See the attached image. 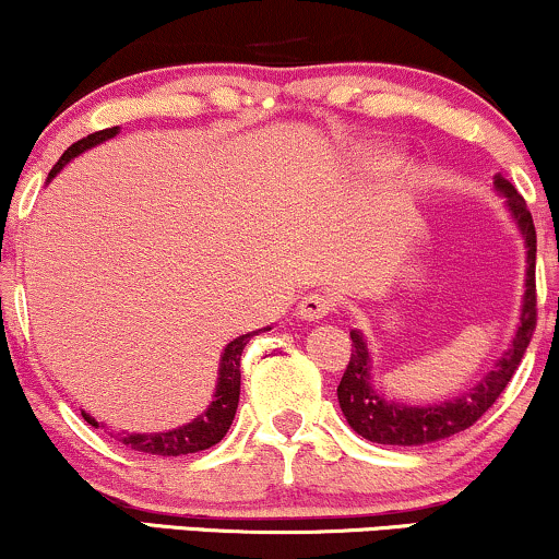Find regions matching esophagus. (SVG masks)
Returning <instances> with one entry per match:
<instances>
[{
    "label": "esophagus",
    "mask_w": 559,
    "mask_h": 559,
    "mask_svg": "<svg viewBox=\"0 0 559 559\" xmlns=\"http://www.w3.org/2000/svg\"><path fill=\"white\" fill-rule=\"evenodd\" d=\"M332 311H334V300H332V295H326V293H308L300 298V304H298V317L306 321H319V319L330 317Z\"/></svg>",
    "instance_id": "1"
}]
</instances>
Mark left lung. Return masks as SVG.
I'll return each mask as SVG.
<instances>
[{"instance_id":"8db88e82","label":"left lung","mask_w":559,"mask_h":559,"mask_svg":"<svg viewBox=\"0 0 559 559\" xmlns=\"http://www.w3.org/2000/svg\"><path fill=\"white\" fill-rule=\"evenodd\" d=\"M495 182L497 190L508 199L510 214H513L515 225L526 240V295H523L521 324H518L513 343H510L508 353L497 360L495 369L465 395L444 400L439 405H405L395 403V400H384L373 390L369 347H366L364 334L353 330L350 364H347L343 382L337 386V400L350 429L369 442L421 448V444L439 442V439L465 431L497 403V397L502 395V390L521 366L523 353H526L536 330V227L523 195L500 175Z\"/></svg>"}]
</instances>
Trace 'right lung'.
<instances>
[{"label":"right lung","mask_w":559,"mask_h":559,"mask_svg":"<svg viewBox=\"0 0 559 559\" xmlns=\"http://www.w3.org/2000/svg\"><path fill=\"white\" fill-rule=\"evenodd\" d=\"M117 133H120V128H107V130H98V133L81 138L78 143H72V146L64 151L62 156H59V162L55 164V167H51L46 182H49L51 177H57L59 169H62L70 159H75L78 154H83L85 148L96 146V143L107 141V138H115ZM266 330H272V326H264V332ZM259 332L240 334L238 340H233V343L225 347V353H222V360H219V377H216L214 400L199 418H193V421L186 426H177V429L159 431V435H128V431H120V435H117V442L128 444V448L135 452H146V455H162V457L190 455V452L209 450V448H214L216 442H222V437H225L229 426H233L235 411H238L242 347H246L248 340ZM83 418L94 426V429L104 426V424H98L96 418H91L88 413H83Z\"/></svg>","instance_id":"add662e5"}]
</instances>
